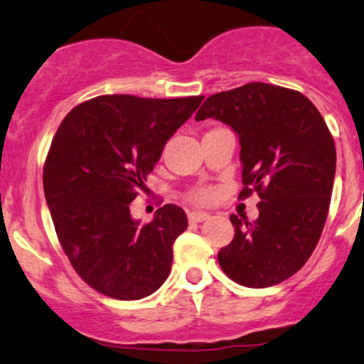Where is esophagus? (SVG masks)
<instances>
[{
    "label": "esophagus",
    "instance_id": "34e87169",
    "mask_svg": "<svg viewBox=\"0 0 364 364\" xmlns=\"http://www.w3.org/2000/svg\"><path fill=\"white\" fill-rule=\"evenodd\" d=\"M210 218V215L208 213H201V211H191L190 215H188V220H190V223H201L205 221Z\"/></svg>",
    "mask_w": 364,
    "mask_h": 364
}]
</instances>
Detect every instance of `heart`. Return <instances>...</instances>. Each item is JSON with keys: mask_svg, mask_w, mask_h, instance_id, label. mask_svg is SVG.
<instances>
[{"mask_svg": "<svg viewBox=\"0 0 364 364\" xmlns=\"http://www.w3.org/2000/svg\"><path fill=\"white\" fill-rule=\"evenodd\" d=\"M216 191L213 188H198L190 195V200L196 205H210V203L215 200Z\"/></svg>", "mask_w": 364, "mask_h": 364, "instance_id": "heart-1", "label": "heart"}]
</instances>
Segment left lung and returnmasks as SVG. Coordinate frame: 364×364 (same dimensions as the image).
Masks as SVG:
<instances>
[{
    "mask_svg": "<svg viewBox=\"0 0 364 364\" xmlns=\"http://www.w3.org/2000/svg\"><path fill=\"white\" fill-rule=\"evenodd\" d=\"M238 134L240 198H261L256 221L230 216L235 238L218 261L238 284L273 287L303 268L323 232L336 171L333 136L306 96L268 83L211 95L196 113Z\"/></svg>",
    "mask_w": 364,
    "mask_h": 364,
    "instance_id": "1",
    "label": "left lung"
}]
</instances>
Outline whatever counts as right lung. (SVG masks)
<instances>
[{"label": "right lung", "instance_id": "right-lung-1", "mask_svg": "<svg viewBox=\"0 0 364 364\" xmlns=\"http://www.w3.org/2000/svg\"><path fill=\"white\" fill-rule=\"evenodd\" d=\"M203 100L105 95L61 121L43 168L45 198L63 251L98 293L133 301L166 281L173 243L188 228L185 211L164 205L139 225L129 203Z\"/></svg>", "mask_w": 364, "mask_h": 364}]
</instances>
